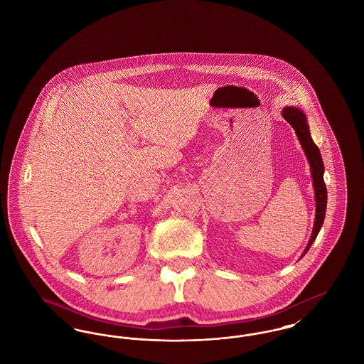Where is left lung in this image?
<instances>
[{
  "mask_svg": "<svg viewBox=\"0 0 364 364\" xmlns=\"http://www.w3.org/2000/svg\"><path fill=\"white\" fill-rule=\"evenodd\" d=\"M282 116L287 122H289L294 127V132L297 138L300 140V144L306 153V156L310 161L311 166L312 183H314V190H315V200H316V208H315V224H314V230H312L311 239L307 244V248L304 250V254L310 250L312 242L316 239L319 229L322 228L323 220H325V213H326V203H328V191H326V184L323 180V162L322 156L319 153L318 146L314 143V140L310 135V129L307 125L306 116L301 110L297 107H285L282 110ZM301 255V257H303Z\"/></svg>",
  "mask_w": 364,
  "mask_h": 364,
  "instance_id": "8db88e82",
  "label": "left lung"
}]
</instances>
